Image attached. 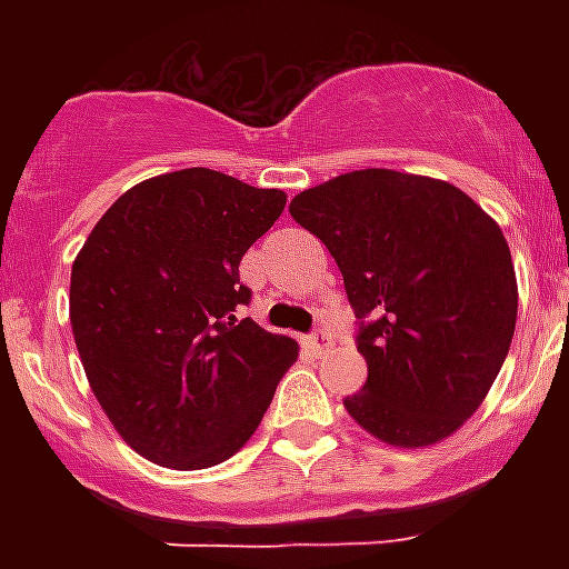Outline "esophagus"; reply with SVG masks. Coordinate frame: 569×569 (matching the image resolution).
Here are the masks:
<instances>
[{
  "instance_id": "obj_1",
  "label": "esophagus",
  "mask_w": 569,
  "mask_h": 569,
  "mask_svg": "<svg viewBox=\"0 0 569 569\" xmlns=\"http://www.w3.org/2000/svg\"><path fill=\"white\" fill-rule=\"evenodd\" d=\"M308 345H310V350H313L316 356L328 353L330 347H333V336H330L328 330H316V333L308 339Z\"/></svg>"
}]
</instances>
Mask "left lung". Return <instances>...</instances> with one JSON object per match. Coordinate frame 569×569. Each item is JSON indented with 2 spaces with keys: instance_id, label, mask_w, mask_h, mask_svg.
I'll use <instances>...</instances> for the list:
<instances>
[{
  "instance_id": "8db88e82",
  "label": "left lung",
  "mask_w": 569,
  "mask_h": 569,
  "mask_svg": "<svg viewBox=\"0 0 569 569\" xmlns=\"http://www.w3.org/2000/svg\"><path fill=\"white\" fill-rule=\"evenodd\" d=\"M290 216L325 241L367 361L347 413L396 447H427L485 401L510 350L519 288L501 228L453 184L367 168L301 190Z\"/></svg>"
}]
</instances>
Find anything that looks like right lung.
I'll use <instances>...</instances> for the list:
<instances>
[{
  "instance_id": "right-lung-1",
  "label": "right lung",
  "mask_w": 569,
  "mask_h": 569,
  "mask_svg": "<svg viewBox=\"0 0 569 569\" xmlns=\"http://www.w3.org/2000/svg\"><path fill=\"white\" fill-rule=\"evenodd\" d=\"M288 196L219 170L153 176L108 208L70 270V328L99 405L136 453L204 470L253 436L299 356L239 319V261Z\"/></svg>"
}]
</instances>
